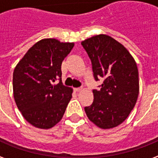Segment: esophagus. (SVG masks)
<instances>
[{
	"label": "esophagus",
	"instance_id": "obj_1",
	"mask_svg": "<svg viewBox=\"0 0 158 158\" xmlns=\"http://www.w3.org/2000/svg\"><path fill=\"white\" fill-rule=\"evenodd\" d=\"M75 92H81L82 90V88H75Z\"/></svg>",
	"mask_w": 158,
	"mask_h": 158
}]
</instances>
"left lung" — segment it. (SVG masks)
<instances>
[{
    "mask_svg": "<svg viewBox=\"0 0 158 158\" xmlns=\"http://www.w3.org/2000/svg\"><path fill=\"white\" fill-rule=\"evenodd\" d=\"M91 59L94 78H104L100 90L93 91V104L85 107L91 122L101 129L120 125L135 107L139 93L135 60L123 44L107 35L81 42Z\"/></svg>",
    "mask_w": 158,
    "mask_h": 158,
    "instance_id": "8db88e82",
    "label": "left lung"
}]
</instances>
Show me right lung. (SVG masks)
Segmentation results:
<instances>
[{
	"instance_id": "add662e5",
	"label": "right lung",
	"mask_w": 158,
	"mask_h": 158,
	"mask_svg": "<svg viewBox=\"0 0 158 158\" xmlns=\"http://www.w3.org/2000/svg\"><path fill=\"white\" fill-rule=\"evenodd\" d=\"M73 46V43L43 39L29 49L14 69L15 102L35 127L50 129L63 116L73 89L62 85L61 65ZM58 78L60 83L53 85Z\"/></svg>"
}]
</instances>
